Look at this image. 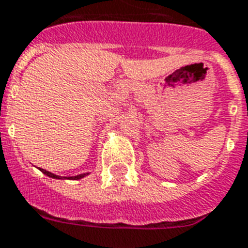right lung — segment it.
<instances>
[{
  "label": "right lung",
  "instance_id": "right-lung-1",
  "mask_svg": "<svg viewBox=\"0 0 248 248\" xmlns=\"http://www.w3.org/2000/svg\"><path fill=\"white\" fill-rule=\"evenodd\" d=\"M40 170L44 172L45 175H47V177H50V178H54V179H71V181H78V179L86 177L87 174H89V172H85V174H79V175H76V177H60V175H56V174L47 171V170H44V169H40Z\"/></svg>",
  "mask_w": 248,
  "mask_h": 248
}]
</instances>
